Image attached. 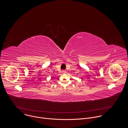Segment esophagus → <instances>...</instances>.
<instances>
[{
    "mask_svg": "<svg viewBox=\"0 0 128 128\" xmlns=\"http://www.w3.org/2000/svg\"><path fill=\"white\" fill-rule=\"evenodd\" d=\"M61 72H62V74H66V70H62Z\"/></svg>",
    "mask_w": 128,
    "mask_h": 128,
    "instance_id": "esophagus-1",
    "label": "esophagus"
}]
</instances>
